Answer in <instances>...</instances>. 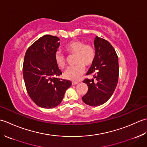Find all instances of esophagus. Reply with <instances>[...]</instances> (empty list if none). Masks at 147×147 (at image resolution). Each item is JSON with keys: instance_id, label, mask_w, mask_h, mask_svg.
Instances as JSON below:
<instances>
[{"instance_id": "1", "label": "esophagus", "mask_w": 147, "mask_h": 147, "mask_svg": "<svg viewBox=\"0 0 147 147\" xmlns=\"http://www.w3.org/2000/svg\"><path fill=\"white\" fill-rule=\"evenodd\" d=\"M78 83H79L78 82H72V85H77V84H78Z\"/></svg>"}]
</instances>
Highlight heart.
<instances>
[{
  "mask_svg": "<svg viewBox=\"0 0 147 147\" xmlns=\"http://www.w3.org/2000/svg\"><path fill=\"white\" fill-rule=\"evenodd\" d=\"M65 51L69 54H75L76 65L68 67L65 71L64 76L65 79L78 81L85 70V65H91L95 57V51L92 45L85 44L80 40H73L69 42L64 47ZM54 59L56 64L60 69L65 66V58L60 52L55 54Z\"/></svg>",
  "mask_w": 147,
  "mask_h": 147,
  "instance_id": "b5f03b06",
  "label": "heart"
}]
</instances>
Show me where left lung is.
<instances>
[{"label": "left lung", "instance_id": "8db88e82", "mask_svg": "<svg viewBox=\"0 0 147 147\" xmlns=\"http://www.w3.org/2000/svg\"><path fill=\"white\" fill-rule=\"evenodd\" d=\"M94 46L95 60L86 73L93 78L83 81L88 90L82 100L85 104L96 107L104 104L113 94L118 82L119 63L116 52L107 40L96 36Z\"/></svg>", "mask_w": 147, "mask_h": 147}]
</instances>
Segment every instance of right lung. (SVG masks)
Wrapping results in <instances>:
<instances>
[{
	"mask_svg": "<svg viewBox=\"0 0 147 147\" xmlns=\"http://www.w3.org/2000/svg\"><path fill=\"white\" fill-rule=\"evenodd\" d=\"M57 36L45 35L28 49L24 59L23 73L27 92L40 107H57L71 85L70 81L58 78L62 72L54 55L60 45Z\"/></svg>",
	"mask_w": 147,
	"mask_h": 147,
	"instance_id": "1",
	"label": "right lung"
}]
</instances>
